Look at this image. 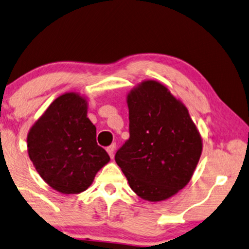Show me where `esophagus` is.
<instances>
[{
    "label": "esophagus",
    "instance_id": "obj_1",
    "mask_svg": "<svg viewBox=\"0 0 249 249\" xmlns=\"http://www.w3.org/2000/svg\"><path fill=\"white\" fill-rule=\"evenodd\" d=\"M115 149H116V143H112L109 145V147L107 148V151L109 156H110L111 158H114V154H115Z\"/></svg>",
    "mask_w": 249,
    "mask_h": 249
}]
</instances>
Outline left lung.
Returning a JSON list of instances; mask_svg holds the SVG:
<instances>
[{
  "label": "left lung",
  "mask_w": 249,
  "mask_h": 249,
  "mask_svg": "<svg viewBox=\"0 0 249 249\" xmlns=\"http://www.w3.org/2000/svg\"><path fill=\"white\" fill-rule=\"evenodd\" d=\"M130 138L115 160L132 190L160 201L183 189L199 161L203 142L185 106L156 81L127 95Z\"/></svg>",
  "instance_id": "obj_1"
}]
</instances>
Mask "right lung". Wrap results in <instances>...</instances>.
<instances>
[{"mask_svg": "<svg viewBox=\"0 0 249 249\" xmlns=\"http://www.w3.org/2000/svg\"><path fill=\"white\" fill-rule=\"evenodd\" d=\"M88 114V102L65 93L50 105L27 137L28 155L41 178L61 194H79L110 160L97 143V128Z\"/></svg>", "mask_w": 249, "mask_h": 249, "instance_id": "right-lung-1", "label": "right lung"}]
</instances>
